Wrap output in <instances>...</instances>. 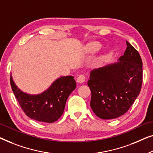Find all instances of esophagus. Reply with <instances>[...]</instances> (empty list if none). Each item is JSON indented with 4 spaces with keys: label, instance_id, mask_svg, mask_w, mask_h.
Wrapping results in <instances>:
<instances>
[{
    "label": "esophagus",
    "instance_id": "34e87169",
    "mask_svg": "<svg viewBox=\"0 0 153 153\" xmlns=\"http://www.w3.org/2000/svg\"><path fill=\"white\" fill-rule=\"evenodd\" d=\"M86 80V76L84 74L79 75L77 79V82L79 83H83Z\"/></svg>",
    "mask_w": 153,
    "mask_h": 153
}]
</instances>
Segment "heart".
Wrapping results in <instances>:
<instances>
[{"instance_id": "b5f03b06", "label": "heart", "mask_w": 153, "mask_h": 153, "mask_svg": "<svg viewBox=\"0 0 153 153\" xmlns=\"http://www.w3.org/2000/svg\"><path fill=\"white\" fill-rule=\"evenodd\" d=\"M99 48H100V44L96 42L92 43L88 46V51L89 53H95L99 50Z\"/></svg>"}]
</instances>
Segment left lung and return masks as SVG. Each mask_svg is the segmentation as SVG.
Returning <instances> with one entry per match:
<instances>
[{"label":"left lung","mask_w":153,"mask_h":153,"mask_svg":"<svg viewBox=\"0 0 153 153\" xmlns=\"http://www.w3.org/2000/svg\"><path fill=\"white\" fill-rule=\"evenodd\" d=\"M119 62L92 70L87 85L91 91L90 105L98 117L112 119L128 111L140 93L143 63L138 51L126 41Z\"/></svg>","instance_id":"1"}]
</instances>
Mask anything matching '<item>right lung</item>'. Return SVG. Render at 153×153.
Segmentation results:
<instances>
[{"label": "right lung", "mask_w": 153, "mask_h": 153, "mask_svg": "<svg viewBox=\"0 0 153 153\" xmlns=\"http://www.w3.org/2000/svg\"><path fill=\"white\" fill-rule=\"evenodd\" d=\"M10 85L21 109L32 119L53 123L61 117L66 100L76 89L74 76L58 78L46 91L38 95H30L21 91L10 77Z\"/></svg>", "instance_id": "add662e5"}]
</instances>
